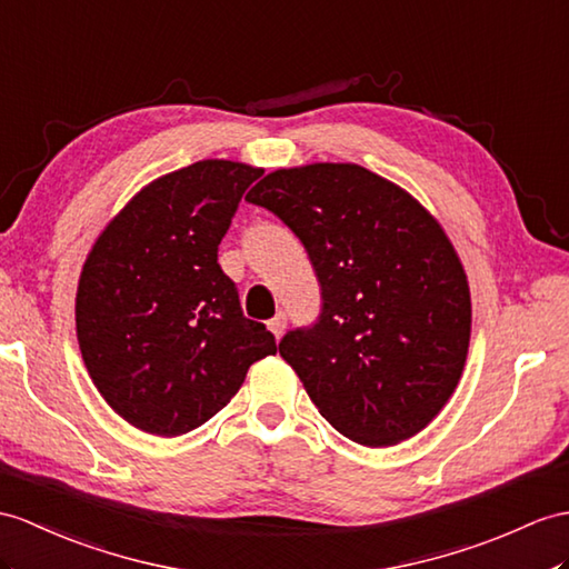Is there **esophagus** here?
I'll return each instance as SVG.
<instances>
[{
    "label": "esophagus",
    "mask_w": 569,
    "mask_h": 569,
    "mask_svg": "<svg viewBox=\"0 0 569 569\" xmlns=\"http://www.w3.org/2000/svg\"><path fill=\"white\" fill-rule=\"evenodd\" d=\"M268 328H270L272 336H274L277 340H280L284 328H287V316H284V313H277L274 318H270V321H268Z\"/></svg>",
    "instance_id": "1"
}]
</instances>
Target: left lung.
Returning <instances> with one entry per match:
<instances>
[{
	"label": "left lung",
	"mask_w": 569,
	"mask_h": 569,
	"mask_svg": "<svg viewBox=\"0 0 569 569\" xmlns=\"http://www.w3.org/2000/svg\"><path fill=\"white\" fill-rule=\"evenodd\" d=\"M246 200L297 233L321 282L318 323L280 342L318 412L365 447L422 432L470 342L468 277L437 217L357 163L277 169Z\"/></svg>",
	"instance_id": "8db88e82"
}]
</instances>
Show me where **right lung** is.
<instances>
[{
  "mask_svg": "<svg viewBox=\"0 0 569 569\" xmlns=\"http://www.w3.org/2000/svg\"><path fill=\"white\" fill-rule=\"evenodd\" d=\"M262 169L204 159L159 176L108 221L77 287L89 377L124 422L157 437L204 425L274 355L217 262L246 188Z\"/></svg>",
  "mask_w": 569,
  "mask_h": 569,
  "instance_id": "obj_1",
  "label": "right lung"
}]
</instances>
